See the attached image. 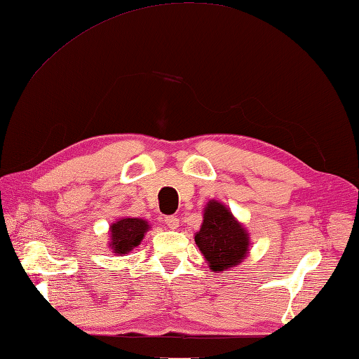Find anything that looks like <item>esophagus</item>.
Wrapping results in <instances>:
<instances>
[{"label": "esophagus", "instance_id": "1", "mask_svg": "<svg viewBox=\"0 0 359 359\" xmlns=\"http://www.w3.org/2000/svg\"><path fill=\"white\" fill-rule=\"evenodd\" d=\"M165 223L168 224L170 229H177L180 220L177 219V215H168V217H165Z\"/></svg>", "mask_w": 359, "mask_h": 359}]
</instances>
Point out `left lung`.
Instances as JSON below:
<instances>
[{"label":"left lung","mask_w":359,"mask_h":359,"mask_svg":"<svg viewBox=\"0 0 359 359\" xmlns=\"http://www.w3.org/2000/svg\"><path fill=\"white\" fill-rule=\"evenodd\" d=\"M194 241L212 272L236 268L248 257L251 248L246 228L219 200L206 203L202 226L196 232Z\"/></svg>","instance_id":"8db88e82"}]
</instances>
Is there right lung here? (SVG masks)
Returning <instances> with one entry per match:
<instances>
[{
	"label": "right lung",
	"mask_w": 359,
	"mask_h": 359,
	"mask_svg": "<svg viewBox=\"0 0 359 359\" xmlns=\"http://www.w3.org/2000/svg\"><path fill=\"white\" fill-rule=\"evenodd\" d=\"M149 223L139 217H122L110 226V241L108 248L114 255H127L140 245L149 231Z\"/></svg>",
	"instance_id": "add662e5"
}]
</instances>
